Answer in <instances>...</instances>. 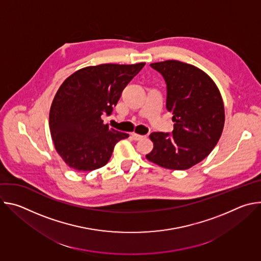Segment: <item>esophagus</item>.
<instances>
[{
	"label": "esophagus",
	"instance_id": "esophagus-1",
	"mask_svg": "<svg viewBox=\"0 0 261 261\" xmlns=\"http://www.w3.org/2000/svg\"><path fill=\"white\" fill-rule=\"evenodd\" d=\"M131 135H132V138L134 140H140V139H142L144 137L143 135H139V134H136V133H132Z\"/></svg>",
	"mask_w": 261,
	"mask_h": 261
}]
</instances>
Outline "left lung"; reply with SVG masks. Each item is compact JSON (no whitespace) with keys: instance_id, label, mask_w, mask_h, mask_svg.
<instances>
[{"instance_id":"1","label":"left lung","mask_w":261,"mask_h":261,"mask_svg":"<svg viewBox=\"0 0 261 261\" xmlns=\"http://www.w3.org/2000/svg\"><path fill=\"white\" fill-rule=\"evenodd\" d=\"M166 83L171 134L153 132L154 148L145 157L161 167L185 170L206 158L225 122L224 104L213 80L199 68L175 60L151 64Z\"/></svg>"}]
</instances>
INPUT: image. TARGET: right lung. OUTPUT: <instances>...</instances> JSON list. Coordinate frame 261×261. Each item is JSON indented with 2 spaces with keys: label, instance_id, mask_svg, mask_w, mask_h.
Segmentation results:
<instances>
[{
  "label": "right lung",
  "instance_id": "add662e5",
  "mask_svg": "<svg viewBox=\"0 0 261 261\" xmlns=\"http://www.w3.org/2000/svg\"><path fill=\"white\" fill-rule=\"evenodd\" d=\"M144 65L90 66L62 84L50 107L49 129L57 152L69 167L100 168L109 161L117 142L129 137L104 125L101 116L111 115L123 90Z\"/></svg>",
  "mask_w": 261,
  "mask_h": 261
}]
</instances>
